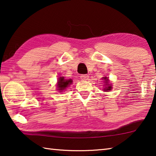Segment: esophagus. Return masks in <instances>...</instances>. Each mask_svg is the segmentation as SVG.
<instances>
[{
    "instance_id": "34e87169",
    "label": "esophagus",
    "mask_w": 156,
    "mask_h": 156,
    "mask_svg": "<svg viewBox=\"0 0 156 156\" xmlns=\"http://www.w3.org/2000/svg\"><path fill=\"white\" fill-rule=\"evenodd\" d=\"M89 78V76L88 75H81V79L82 80H88Z\"/></svg>"
}]
</instances>
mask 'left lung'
Instances as JSON below:
<instances>
[{
    "label": "left lung",
    "instance_id": "obj_1",
    "mask_svg": "<svg viewBox=\"0 0 156 156\" xmlns=\"http://www.w3.org/2000/svg\"><path fill=\"white\" fill-rule=\"evenodd\" d=\"M103 80H105L104 82L106 83L105 85L107 86L105 87V88H104V91L108 92L109 90H112V87L111 84L110 85V83H109V80H108L107 77H106V76H105V77H103Z\"/></svg>",
    "mask_w": 156,
    "mask_h": 156
}]
</instances>
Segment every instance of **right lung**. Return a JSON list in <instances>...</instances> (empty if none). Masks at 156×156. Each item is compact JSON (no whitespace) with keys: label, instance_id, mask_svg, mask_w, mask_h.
<instances>
[{"label":"right lung","instance_id":"add662e5","mask_svg":"<svg viewBox=\"0 0 156 156\" xmlns=\"http://www.w3.org/2000/svg\"><path fill=\"white\" fill-rule=\"evenodd\" d=\"M73 81L72 80H65L64 76H60L58 79V81H57V90H59V92L63 91L64 90L69 86L71 83H72Z\"/></svg>","mask_w":156,"mask_h":156}]
</instances>
